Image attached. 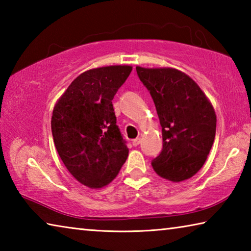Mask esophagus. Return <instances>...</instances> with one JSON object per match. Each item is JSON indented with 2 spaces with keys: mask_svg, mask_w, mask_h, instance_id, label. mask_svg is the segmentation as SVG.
Listing matches in <instances>:
<instances>
[{
  "mask_svg": "<svg viewBox=\"0 0 251 251\" xmlns=\"http://www.w3.org/2000/svg\"><path fill=\"white\" fill-rule=\"evenodd\" d=\"M139 143H141V138H139V137L133 139V146H135V147L138 146Z\"/></svg>",
  "mask_w": 251,
  "mask_h": 251,
  "instance_id": "1",
  "label": "esophagus"
}]
</instances>
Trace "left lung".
<instances>
[{
  "label": "left lung",
  "instance_id": "obj_1",
  "mask_svg": "<svg viewBox=\"0 0 251 251\" xmlns=\"http://www.w3.org/2000/svg\"><path fill=\"white\" fill-rule=\"evenodd\" d=\"M159 118L163 151L151 161L157 175L173 182L189 179L209 155L216 135L210 100L188 75L173 67L136 66Z\"/></svg>",
  "mask_w": 251,
  "mask_h": 251
}]
</instances>
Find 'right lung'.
I'll return each mask as SVG.
<instances>
[{"instance_id": "obj_1", "label": "right lung", "mask_w": 251, "mask_h": 251, "mask_svg": "<svg viewBox=\"0 0 251 251\" xmlns=\"http://www.w3.org/2000/svg\"><path fill=\"white\" fill-rule=\"evenodd\" d=\"M133 67H97L78 75L54 106L52 134L67 171L90 188L115 178L128 156L112 100Z\"/></svg>"}]
</instances>
